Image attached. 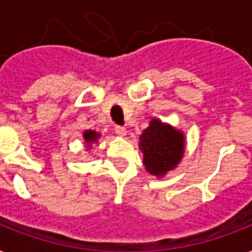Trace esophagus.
Masks as SVG:
<instances>
[{
	"label": "esophagus",
	"mask_w": 252,
	"mask_h": 252,
	"mask_svg": "<svg viewBox=\"0 0 252 252\" xmlns=\"http://www.w3.org/2000/svg\"><path fill=\"white\" fill-rule=\"evenodd\" d=\"M115 132H116V134H119V136H126V126H115Z\"/></svg>",
	"instance_id": "obj_1"
}]
</instances>
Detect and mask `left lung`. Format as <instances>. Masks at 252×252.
<instances>
[{
    "label": "left lung",
    "instance_id": "obj_1",
    "mask_svg": "<svg viewBox=\"0 0 252 252\" xmlns=\"http://www.w3.org/2000/svg\"><path fill=\"white\" fill-rule=\"evenodd\" d=\"M140 146L144 152V165L150 174L162 176L175 167L183 156V134L162 124L159 120H152L150 126L142 132Z\"/></svg>",
    "mask_w": 252,
    "mask_h": 252
}]
</instances>
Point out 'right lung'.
I'll return each instance as SVG.
<instances>
[{"label":"right lung","mask_w":252,"mask_h":252,"mask_svg":"<svg viewBox=\"0 0 252 252\" xmlns=\"http://www.w3.org/2000/svg\"><path fill=\"white\" fill-rule=\"evenodd\" d=\"M99 137V134L96 133V132H94V130H86L84 133V138H85V141H86V144L89 146L93 144V142H95L96 140H98Z\"/></svg>","instance_id":"right-lung-1"}]
</instances>
